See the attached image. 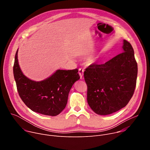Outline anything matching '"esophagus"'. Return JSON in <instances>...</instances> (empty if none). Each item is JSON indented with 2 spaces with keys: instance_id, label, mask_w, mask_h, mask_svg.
<instances>
[{
  "instance_id": "34e87169",
  "label": "esophagus",
  "mask_w": 150,
  "mask_h": 150,
  "mask_svg": "<svg viewBox=\"0 0 150 150\" xmlns=\"http://www.w3.org/2000/svg\"><path fill=\"white\" fill-rule=\"evenodd\" d=\"M83 72H84V70L81 69V68H79V71H78V74L80 76V78L81 79H82L83 78Z\"/></svg>"
}]
</instances>
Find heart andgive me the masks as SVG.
<instances>
[{
  "mask_svg": "<svg viewBox=\"0 0 150 150\" xmlns=\"http://www.w3.org/2000/svg\"><path fill=\"white\" fill-rule=\"evenodd\" d=\"M88 62H90V63H91L93 62V59L92 57H90L88 59Z\"/></svg>",
  "mask_w": 150,
  "mask_h": 150,
  "instance_id": "heart-1",
  "label": "heart"
}]
</instances>
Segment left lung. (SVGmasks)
I'll return each mask as SVG.
<instances>
[{"mask_svg": "<svg viewBox=\"0 0 150 150\" xmlns=\"http://www.w3.org/2000/svg\"><path fill=\"white\" fill-rule=\"evenodd\" d=\"M122 48L123 53L104 64H91L84 71L88 104L98 115H108L120 110L134 94L137 63L129 42L124 40Z\"/></svg>", "mask_w": 150, "mask_h": 150, "instance_id": "obj_1", "label": "left lung"}]
</instances>
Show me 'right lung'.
<instances>
[{"mask_svg": "<svg viewBox=\"0 0 150 150\" xmlns=\"http://www.w3.org/2000/svg\"><path fill=\"white\" fill-rule=\"evenodd\" d=\"M18 51L13 71L21 100L33 112L52 116L58 115L65 108L73 84L80 78L78 69H59L43 81H34L25 76L21 70Z\"/></svg>", "mask_w": 150, "mask_h": 150, "instance_id": "right-lung-1", "label": "right lung"}]
</instances>
